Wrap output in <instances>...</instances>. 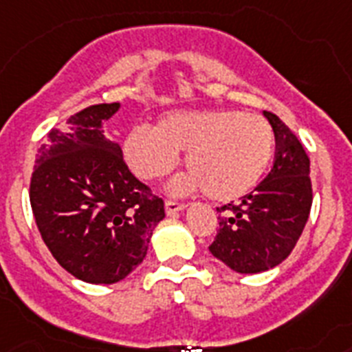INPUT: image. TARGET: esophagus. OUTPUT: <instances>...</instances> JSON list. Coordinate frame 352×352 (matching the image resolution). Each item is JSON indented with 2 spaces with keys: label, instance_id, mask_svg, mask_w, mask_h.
Masks as SVG:
<instances>
[{
  "label": "esophagus",
  "instance_id": "1",
  "mask_svg": "<svg viewBox=\"0 0 352 352\" xmlns=\"http://www.w3.org/2000/svg\"><path fill=\"white\" fill-rule=\"evenodd\" d=\"M185 207H187L185 203L176 201V199H167V201H165V210H167V214H174V212L183 210Z\"/></svg>",
  "mask_w": 352,
  "mask_h": 352
}]
</instances>
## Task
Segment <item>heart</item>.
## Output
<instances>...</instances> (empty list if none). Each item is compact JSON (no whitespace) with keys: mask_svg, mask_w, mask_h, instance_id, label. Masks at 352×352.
Instances as JSON below:
<instances>
[{"mask_svg":"<svg viewBox=\"0 0 352 352\" xmlns=\"http://www.w3.org/2000/svg\"><path fill=\"white\" fill-rule=\"evenodd\" d=\"M187 153L188 176L174 188H205L217 201L245 196L257 185L274 153V129L257 113L234 109L170 113L151 129L136 127L124 142L133 173L145 182L169 176Z\"/></svg>","mask_w":352,"mask_h":352,"instance_id":"heart-1","label":"heart"}]
</instances>
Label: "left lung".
Listing matches in <instances>:
<instances>
[{
  "instance_id": "1",
  "label": "left lung",
  "mask_w": 352,
  "mask_h": 352,
  "mask_svg": "<svg viewBox=\"0 0 352 352\" xmlns=\"http://www.w3.org/2000/svg\"><path fill=\"white\" fill-rule=\"evenodd\" d=\"M275 158L268 176L239 203L217 207L219 230L208 250L239 274L283 263L297 245L313 203L309 156L295 133L272 111Z\"/></svg>"
}]
</instances>
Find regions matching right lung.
<instances>
[{
	"instance_id": "right-lung-1",
	"label": "right lung",
	"mask_w": 352,
	"mask_h": 352,
	"mask_svg": "<svg viewBox=\"0 0 352 352\" xmlns=\"http://www.w3.org/2000/svg\"><path fill=\"white\" fill-rule=\"evenodd\" d=\"M118 102L84 107L50 129L30 178L36 225L54 259L91 284L122 280L144 261L164 199L135 178L104 122Z\"/></svg>"
}]
</instances>
